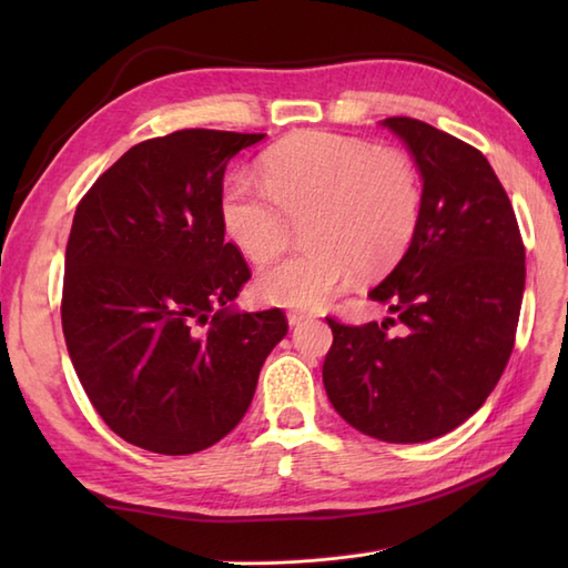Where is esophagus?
I'll use <instances>...</instances> for the list:
<instances>
[{
	"instance_id": "34e87169",
	"label": "esophagus",
	"mask_w": 568,
	"mask_h": 568,
	"mask_svg": "<svg viewBox=\"0 0 568 568\" xmlns=\"http://www.w3.org/2000/svg\"><path fill=\"white\" fill-rule=\"evenodd\" d=\"M312 315L310 312H305V310H287V324H291V327H297V324H303V322H307Z\"/></svg>"
}]
</instances>
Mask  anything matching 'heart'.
Listing matches in <instances>:
<instances>
[{
  "mask_svg": "<svg viewBox=\"0 0 568 568\" xmlns=\"http://www.w3.org/2000/svg\"><path fill=\"white\" fill-rule=\"evenodd\" d=\"M263 183L246 173L226 180L222 224L256 263L283 253L303 224L307 244L258 275L273 305L320 307L352 281L376 277L400 261L422 212L415 161L397 149L305 131L261 159Z\"/></svg>",
  "mask_w": 568,
  "mask_h": 568,
  "instance_id": "1",
  "label": "heart"
}]
</instances>
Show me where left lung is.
<instances>
[{
    "label": "left lung",
    "instance_id": "8db88e82",
    "mask_svg": "<svg viewBox=\"0 0 568 568\" xmlns=\"http://www.w3.org/2000/svg\"><path fill=\"white\" fill-rule=\"evenodd\" d=\"M383 126L405 141L425 180L403 261L368 293L385 322L327 317L334 342L324 390L348 425L390 444L462 425L496 388L515 346L525 244L486 155L419 119Z\"/></svg>",
    "mask_w": 568,
    "mask_h": 568
}]
</instances>
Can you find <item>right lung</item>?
<instances>
[{
	"label": "right lung",
	"mask_w": 568,
	"mask_h": 568,
	"mask_svg": "<svg viewBox=\"0 0 568 568\" xmlns=\"http://www.w3.org/2000/svg\"><path fill=\"white\" fill-rule=\"evenodd\" d=\"M265 134L183 129L141 141L72 216L60 320L92 407L141 449H207L246 415L283 310L234 312L251 277L224 239L226 163Z\"/></svg>",
	"instance_id": "right-lung-1"
}]
</instances>
